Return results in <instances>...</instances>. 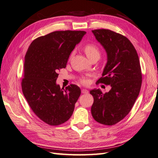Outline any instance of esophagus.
I'll use <instances>...</instances> for the list:
<instances>
[{
	"mask_svg": "<svg viewBox=\"0 0 158 158\" xmlns=\"http://www.w3.org/2000/svg\"><path fill=\"white\" fill-rule=\"evenodd\" d=\"M81 92H82V94H88V90H87L86 89H82V91H81Z\"/></svg>",
	"mask_w": 158,
	"mask_h": 158,
	"instance_id": "obj_1",
	"label": "esophagus"
}]
</instances>
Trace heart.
<instances>
[{
	"mask_svg": "<svg viewBox=\"0 0 158 158\" xmlns=\"http://www.w3.org/2000/svg\"><path fill=\"white\" fill-rule=\"evenodd\" d=\"M84 50L85 53L86 54L87 56L90 60L94 58H99L101 51H100V49L98 45L95 44H94V43L87 44L84 46ZM80 83L82 84H86V81L84 79H82L80 80Z\"/></svg>",
	"mask_w": 158,
	"mask_h": 158,
	"instance_id": "b5f03b06",
	"label": "heart"
}]
</instances>
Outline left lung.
Here are the masks:
<instances>
[{
  "instance_id": "1",
  "label": "left lung",
  "mask_w": 158,
  "mask_h": 158,
  "mask_svg": "<svg viewBox=\"0 0 158 158\" xmlns=\"http://www.w3.org/2000/svg\"><path fill=\"white\" fill-rule=\"evenodd\" d=\"M107 54V63L96 84L110 85L109 92L90 91L94 98L91 113L95 121L113 125L131 111L139 95L142 71L137 52L127 37L106 29L92 30Z\"/></svg>"
}]
</instances>
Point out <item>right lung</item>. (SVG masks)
<instances>
[{
    "mask_svg": "<svg viewBox=\"0 0 158 158\" xmlns=\"http://www.w3.org/2000/svg\"><path fill=\"white\" fill-rule=\"evenodd\" d=\"M84 31H55L36 38L25 56L22 89L33 112L51 126L67 121L81 91L71 84H56L58 72L66 68L71 52L85 34Z\"/></svg>",
    "mask_w": 158,
    "mask_h": 158,
    "instance_id": "right-lung-1",
    "label": "right lung"
}]
</instances>
